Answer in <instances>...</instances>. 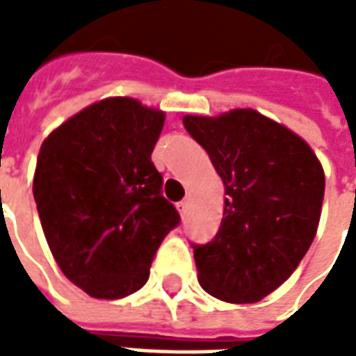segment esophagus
<instances>
[{
    "instance_id": "esophagus-1",
    "label": "esophagus",
    "mask_w": 356,
    "mask_h": 356,
    "mask_svg": "<svg viewBox=\"0 0 356 356\" xmlns=\"http://www.w3.org/2000/svg\"><path fill=\"white\" fill-rule=\"evenodd\" d=\"M177 208H179V211H181V213H185L186 208H188V200H181V202H179Z\"/></svg>"
}]
</instances>
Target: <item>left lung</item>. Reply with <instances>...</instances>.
I'll list each match as a JSON object with an SVG mask.
<instances>
[{
	"label": "left lung",
	"mask_w": 356,
	"mask_h": 356,
	"mask_svg": "<svg viewBox=\"0 0 356 356\" xmlns=\"http://www.w3.org/2000/svg\"><path fill=\"white\" fill-rule=\"evenodd\" d=\"M223 179L221 227L193 244L198 282L229 303H255L296 270L321 221L324 171L305 140L252 108L185 116Z\"/></svg>",
	"instance_id": "left-lung-1"
}]
</instances>
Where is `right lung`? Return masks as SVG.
<instances>
[{"mask_svg": "<svg viewBox=\"0 0 356 356\" xmlns=\"http://www.w3.org/2000/svg\"><path fill=\"white\" fill-rule=\"evenodd\" d=\"M165 114L129 97L83 108L43 140L34 200L65 276L97 299L140 290L181 221L150 154Z\"/></svg>", "mask_w": 356, "mask_h": 356, "instance_id": "1", "label": "right lung"}]
</instances>
